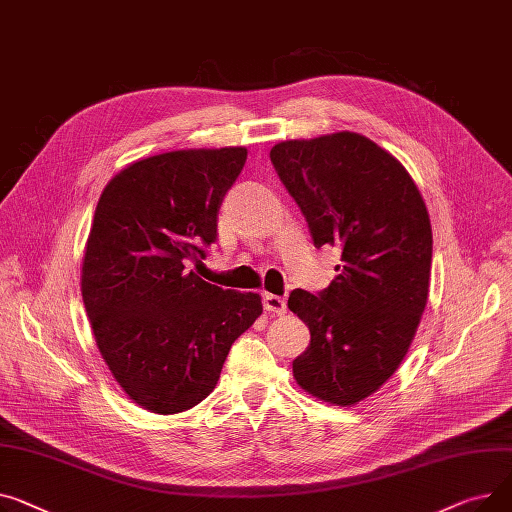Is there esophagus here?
<instances>
[{
  "instance_id": "1",
  "label": "esophagus",
  "mask_w": 512,
  "mask_h": 512,
  "mask_svg": "<svg viewBox=\"0 0 512 512\" xmlns=\"http://www.w3.org/2000/svg\"><path fill=\"white\" fill-rule=\"evenodd\" d=\"M264 308L273 314H285L287 312V302L285 297L281 295H273V293H264Z\"/></svg>"
}]
</instances>
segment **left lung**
I'll list each match as a JSON object with an SVG mask.
<instances>
[{"mask_svg":"<svg viewBox=\"0 0 512 512\" xmlns=\"http://www.w3.org/2000/svg\"><path fill=\"white\" fill-rule=\"evenodd\" d=\"M270 161L314 246L341 250L333 283L318 295H289V310L310 328L293 376L316 399L355 405L395 374L424 314L432 268L426 202L393 155L355 132L279 142Z\"/></svg>","mask_w":512,"mask_h":512,"instance_id":"8db88e82","label":"left lung"}]
</instances>
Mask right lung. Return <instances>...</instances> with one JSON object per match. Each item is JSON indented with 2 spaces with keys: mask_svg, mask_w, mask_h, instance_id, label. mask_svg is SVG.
<instances>
[{
  "mask_svg": "<svg viewBox=\"0 0 512 512\" xmlns=\"http://www.w3.org/2000/svg\"><path fill=\"white\" fill-rule=\"evenodd\" d=\"M244 146L173 150L105 186L82 260V299L113 378L140 407L171 415L206 399L233 341L262 314L258 293L202 281L190 262L217 239Z\"/></svg>",
  "mask_w": 512,
  "mask_h": 512,
  "instance_id": "obj_1",
  "label": "right lung"
}]
</instances>
